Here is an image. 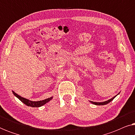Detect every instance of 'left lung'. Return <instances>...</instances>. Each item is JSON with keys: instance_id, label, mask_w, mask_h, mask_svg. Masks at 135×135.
<instances>
[{"instance_id": "obj_1", "label": "left lung", "mask_w": 135, "mask_h": 135, "mask_svg": "<svg viewBox=\"0 0 135 135\" xmlns=\"http://www.w3.org/2000/svg\"><path fill=\"white\" fill-rule=\"evenodd\" d=\"M119 94H117V95H119ZM117 95H116V96H117ZM116 96H115V97H114L113 98H110V99H109V100H108V101H104V102H99H99H93V101H90V103H92V104H95V105H105V104H108L109 103H110V101H112V100H113V99H114V98H115Z\"/></svg>"}]
</instances>
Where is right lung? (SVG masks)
<instances>
[{
    "label": "right lung",
    "mask_w": 135,
    "mask_h": 135,
    "mask_svg": "<svg viewBox=\"0 0 135 135\" xmlns=\"http://www.w3.org/2000/svg\"><path fill=\"white\" fill-rule=\"evenodd\" d=\"M13 95L15 96L16 97H17L18 99H20L21 102H23L24 104H25L26 105H27V106H30V107H32V108H38V107L42 106L43 105L45 104L46 103H47L48 102H49L51 99H52L53 97H50L49 98L44 99V100L42 101H30L29 99H27L26 98H25L21 97V96L18 95V94H16V93H15V91H12Z\"/></svg>",
    "instance_id": "1"
}]
</instances>
